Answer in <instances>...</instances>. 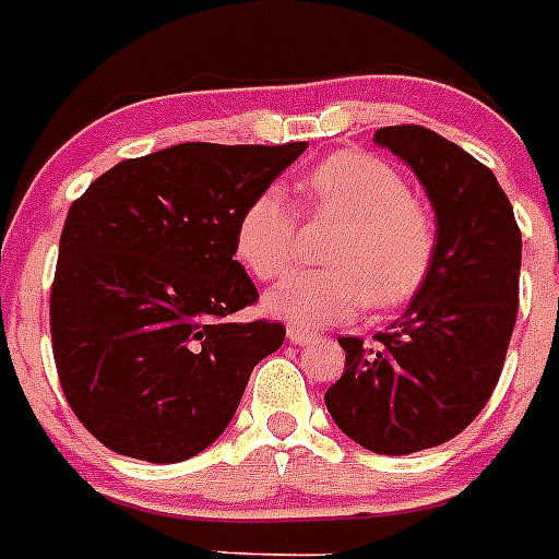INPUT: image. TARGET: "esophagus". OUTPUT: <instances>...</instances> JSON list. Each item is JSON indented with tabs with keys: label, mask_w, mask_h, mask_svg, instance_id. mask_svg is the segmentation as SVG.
I'll return each mask as SVG.
<instances>
[{
	"label": "esophagus",
	"mask_w": 559,
	"mask_h": 559,
	"mask_svg": "<svg viewBox=\"0 0 559 559\" xmlns=\"http://www.w3.org/2000/svg\"><path fill=\"white\" fill-rule=\"evenodd\" d=\"M288 341L290 344H299V347H308V344H316V341H319V333H316V330L296 328V324H290Z\"/></svg>",
	"instance_id": "obj_1"
}]
</instances>
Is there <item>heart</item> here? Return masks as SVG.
I'll return each instance as SVG.
<instances>
[{
    "mask_svg": "<svg viewBox=\"0 0 559 559\" xmlns=\"http://www.w3.org/2000/svg\"><path fill=\"white\" fill-rule=\"evenodd\" d=\"M310 204L344 221L328 249L333 269L296 271L265 296L271 316L296 328L353 319L369 302L406 305L431 274L437 226L408 181L372 153H335L308 173ZM240 263L263 283L283 276L299 249V218L276 187L257 192L235 229Z\"/></svg>",
    "mask_w": 559,
    "mask_h": 559,
    "instance_id": "heart-1",
    "label": "heart"
}]
</instances>
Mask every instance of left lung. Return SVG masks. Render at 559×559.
Returning <instances> with one entry per match:
<instances>
[{"label":"left lung","instance_id":"8db88e82","mask_svg":"<svg viewBox=\"0 0 559 559\" xmlns=\"http://www.w3.org/2000/svg\"><path fill=\"white\" fill-rule=\"evenodd\" d=\"M374 142L406 162L437 212V254L386 333L338 338L344 374L324 394L335 426L372 453L437 448L478 417L501 378L518 316L521 229L490 167L423 126Z\"/></svg>","mask_w":559,"mask_h":559}]
</instances>
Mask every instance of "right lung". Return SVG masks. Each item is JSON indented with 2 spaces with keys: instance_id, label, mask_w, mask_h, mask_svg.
<instances>
[{
  "instance_id": "right-lung-1",
  "label": "right lung",
  "mask_w": 559,
  "mask_h": 559,
  "mask_svg": "<svg viewBox=\"0 0 559 559\" xmlns=\"http://www.w3.org/2000/svg\"><path fill=\"white\" fill-rule=\"evenodd\" d=\"M308 147L185 142L126 159L69 206L49 294L61 389L103 445L185 462L229 426L285 328L235 260L243 206Z\"/></svg>"
}]
</instances>
